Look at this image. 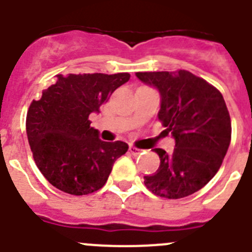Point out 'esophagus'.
Wrapping results in <instances>:
<instances>
[{
    "instance_id": "34e87169",
    "label": "esophagus",
    "mask_w": 252,
    "mask_h": 252,
    "mask_svg": "<svg viewBox=\"0 0 252 252\" xmlns=\"http://www.w3.org/2000/svg\"><path fill=\"white\" fill-rule=\"evenodd\" d=\"M129 152H130L133 155H138L140 152H142V150L138 149L137 147H133V145H130V147H129Z\"/></svg>"
}]
</instances>
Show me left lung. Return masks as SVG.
I'll list each match as a JSON object with an SVG mask.
<instances>
[{
	"label": "left lung",
	"instance_id": "obj_1",
	"mask_svg": "<svg viewBox=\"0 0 252 252\" xmlns=\"http://www.w3.org/2000/svg\"><path fill=\"white\" fill-rule=\"evenodd\" d=\"M160 94L159 121L175 139L173 153L154 150L160 165L144 184L168 199L189 196L205 187L221 166L231 140V121L222 94L188 70L138 72Z\"/></svg>",
	"mask_w": 252,
	"mask_h": 252
}]
</instances>
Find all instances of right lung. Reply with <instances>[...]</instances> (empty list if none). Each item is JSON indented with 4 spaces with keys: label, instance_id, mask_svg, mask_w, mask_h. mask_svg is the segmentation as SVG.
Returning <instances> with one entry per match:
<instances>
[{
    "label": "right lung",
    "instance_id": "right-lung-1",
    "mask_svg": "<svg viewBox=\"0 0 252 252\" xmlns=\"http://www.w3.org/2000/svg\"><path fill=\"white\" fill-rule=\"evenodd\" d=\"M129 73L68 74L31 103L26 118L28 143L37 168L52 185L70 195L97 191L128 144L103 142L89 114L99 112Z\"/></svg>",
    "mask_w": 252,
    "mask_h": 252
}]
</instances>
